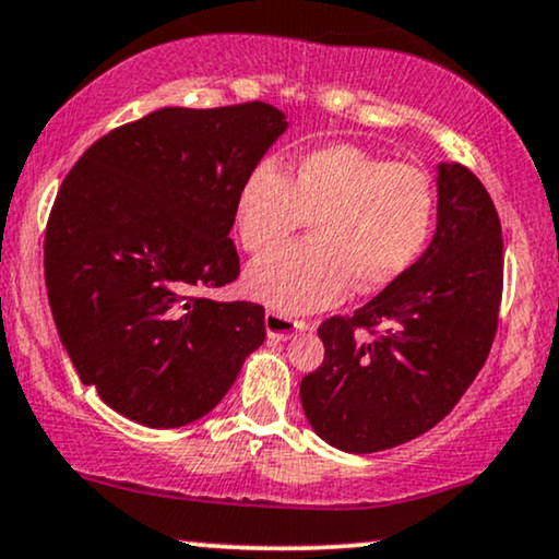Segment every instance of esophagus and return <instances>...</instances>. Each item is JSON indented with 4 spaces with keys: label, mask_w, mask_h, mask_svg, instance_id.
<instances>
[{
    "label": "esophagus",
    "mask_w": 559,
    "mask_h": 559,
    "mask_svg": "<svg viewBox=\"0 0 559 559\" xmlns=\"http://www.w3.org/2000/svg\"><path fill=\"white\" fill-rule=\"evenodd\" d=\"M304 328H307V324H304L301 320H292V317H286V314H278V312L265 314V332H267V337H273V341H288L294 332H299Z\"/></svg>",
    "instance_id": "34e87169"
}]
</instances>
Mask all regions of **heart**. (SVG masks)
Masks as SVG:
<instances>
[{
    "instance_id": "obj_1",
    "label": "heart",
    "mask_w": 559,
    "mask_h": 559,
    "mask_svg": "<svg viewBox=\"0 0 559 559\" xmlns=\"http://www.w3.org/2000/svg\"><path fill=\"white\" fill-rule=\"evenodd\" d=\"M304 222H312V242L267 252L245 275L252 299L284 314L330 307L353 284L379 292L409 271L436 224L433 180L353 144L301 154L292 178L278 162H258L235 201L245 250H271Z\"/></svg>"
}]
</instances>
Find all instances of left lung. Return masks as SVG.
Returning a JSON list of instances; mask_svg holds the SVG:
<instances>
[{
  "instance_id": "8db88e82",
  "label": "left lung",
  "mask_w": 559,
  "mask_h": 559,
  "mask_svg": "<svg viewBox=\"0 0 559 559\" xmlns=\"http://www.w3.org/2000/svg\"><path fill=\"white\" fill-rule=\"evenodd\" d=\"M500 294L492 198L467 167L441 162L428 250L356 314L317 330L324 361L299 390L314 433L348 454H373L441 423L487 361Z\"/></svg>"
}]
</instances>
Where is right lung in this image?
Segmentation results:
<instances>
[{
    "label": "right lung",
    "mask_w": 559,
    "mask_h": 559,
    "mask_svg": "<svg viewBox=\"0 0 559 559\" xmlns=\"http://www.w3.org/2000/svg\"><path fill=\"white\" fill-rule=\"evenodd\" d=\"M286 126L267 103L162 108L97 139L63 178L48 304L80 379L129 420L203 418L263 345L260 304L206 292L239 275L237 190Z\"/></svg>",
    "instance_id": "right-lung-1"
}]
</instances>
